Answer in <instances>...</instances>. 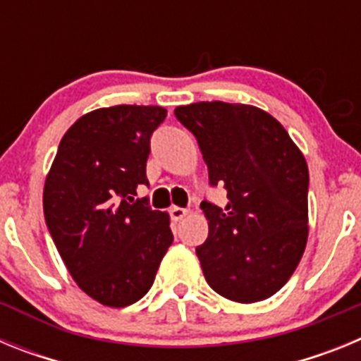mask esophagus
Here are the masks:
<instances>
[{
  "instance_id": "34e87169",
  "label": "esophagus",
  "mask_w": 361,
  "mask_h": 361,
  "mask_svg": "<svg viewBox=\"0 0 361 361\" xmlns=\"http://www.w3.org/2000/svg\"><path fill=\"white\" fill-rule=\"evenodd\" d=\"M186 215H188V212L184 208H177V206H173V208L170 209V216L173 222H180V220H183Z\"/></svg>"
}]
</instances>
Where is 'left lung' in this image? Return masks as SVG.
<instances>
[{"label": "left lung", "mask_w": 361, "mask_h": 361, "mask_svg": "<svg viewBox=\"0 0 361 361\" xmlns=\"http://www.w3.org/2000/svg\"><path fill=\"white\" fill-rule=\"evenodd\" d=\"M175 116L199 141L212 186L228 204H200L209 233L197 257L224 298L253 304L291 279L309 235V170L282 124L251 104L193 103Z\"/></svg>", "instance_id": "8db88e82"}]
</instances>
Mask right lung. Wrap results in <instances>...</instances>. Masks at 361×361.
Instances as JSON below:
<instances>
[{
    "mask_svg": "<svg viewBox=\"0 0 361 361\" xmlns=\"http://www.w3.org/2000/svg\"><path fill=\"white\" fill-rule=\"evenodd\" d=\"M166 114L137 104L88 111L63 135L44 180L54 244L79 288L108 307L141 300L173 242L168 213L131 204L148 184L149 137Z\"/></svg>",
    "mask_w": 361,
    "mask_h": 361,
    "instance_id": "add662e5",
    "label": "right lung"
}]
</instances>
